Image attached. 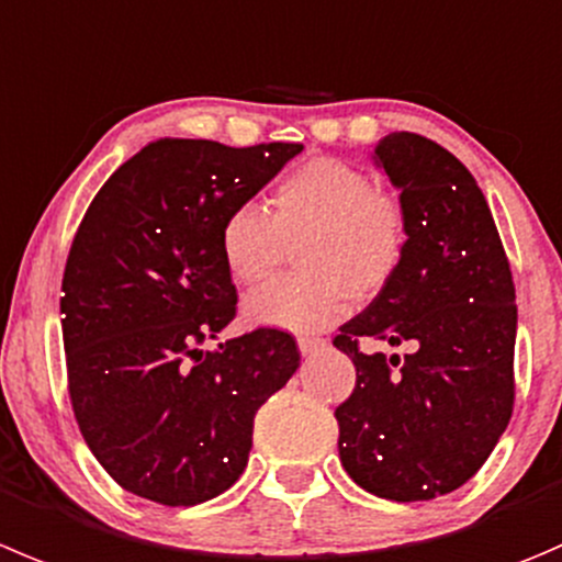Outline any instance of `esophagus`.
Here are the masks:
<instances>
[{
	"instance_id": "1",
	"label": "esophagus",
	"mask_w": 562,
	"mask_h": 562,
	"mask_svg": "<svg viewBox=\"0 0 562 562\" xmlns=\"http://www.w3.org/2000/svg\"><path fill=\"white\" fill-rule=\"evenodd\" d=\"M296 342H299V351L302 353H313V351H318V348L326 346L324 337H318V335H299Z\"/></svg>"
}]
</instances>
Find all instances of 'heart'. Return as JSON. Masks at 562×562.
<instances>
[{
  "instance_id": "b5f03b06",
  "label": "heart",
  "mask_w": 562,
  "mask_h": 562,
  "mask_svg": "<svg viewBox=\"0 0 562 562\" xmlns=\"http://www.w3.org/2000/svg\"><path fill=\"white\" fill-rule=\"evenodd\" d=\"M408 209L368 170L318 156L288 170L269 194V214L252 203L227 211L220 252L244 288L269 280L291 244L296 274L260 288L244 310L252 324L310 331L337 324L353 296L375 299L408 252Z\"/></svg>"
}]
</instances>
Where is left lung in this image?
<instances>
[{"label": "left lung", "instance_id": "1", "mask_svg": "<svg viewBox=\"0 0 562 562\" xmlns=\"http://www.w3.org/2000/svg\"><path fill=\"white\" fill-rule=\"evenodd\" d=\"M375 159L408 209V252L395 280L335 346L357 368L335 408L340 461L375 497L414 503L464 486L514 414L516 288L486 198L450 150L408 131ZM362 339L408 345L364 355Z\"/></svg>", "mask_w": 562, "mask_h": 562}]
</instances>
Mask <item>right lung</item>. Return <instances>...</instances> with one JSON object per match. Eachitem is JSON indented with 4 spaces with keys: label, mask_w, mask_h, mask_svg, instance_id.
I'll list each match as a JSON object with an SVG mask.
<instances>
[{
    "label": "right lung",
    "mask_w": 562,
    "mask_h": 562,
    "mask_svg": "<svg viewBox=\"0 0 562 562\" xmlns=\"http://www.w3.org/2000/svg\"><path fill=\"white\" fill-rule=\"evenodd\" d=\"M299 150L156 139L98 189L76 231L59 299L70 406L98 464L136 497L189 508L227 492L255 414L296 373V340L274 326L200 346L238 313L222 220Z\"/></svg>",
    "instance_id": "1"
}]
</instances>
